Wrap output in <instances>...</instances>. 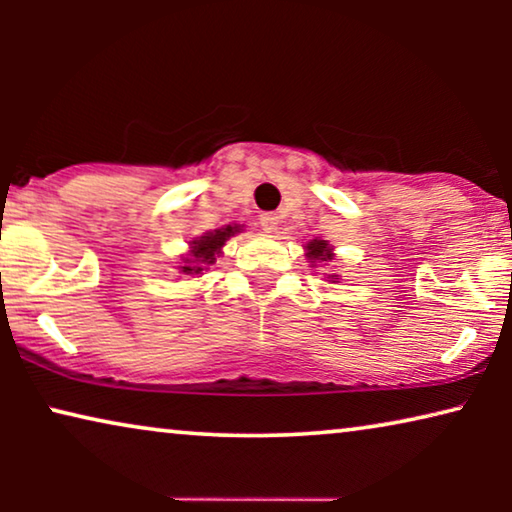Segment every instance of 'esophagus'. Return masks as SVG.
<instances>
[{"label": "esophagus", "instance_id": "34e87169", "mask_svg": "<svg viewBox=\"0 0 512 512\" xmlns=\"http://www.w3.org/2000/svg\"><path fill=\"white\" fill-rule=\"evenodd\" d=\"M258 223H261V228L265 230V233H275L277 226H279V216H275V214H263L261 219H258Z\"/></svg>", "mask_w": 512, "mask_h": 512}]
</instances>
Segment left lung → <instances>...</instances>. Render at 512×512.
Returning <instances> with one entry per match:
<instances>
[{"mask_svg":"<svg viewBox=\"0 0 512 512\" xmlns=\"http://www.w3.org/2000/svg\"><path fill=\"white\" fill-rule=\"evenodd\" d=\"M307 258H310V261H331V247H328L324 240H314L307 244Z\"/></svg>","mask_w":512,"mask_h":512,"instance_id":"1","label":"left lung"}]
</instances>
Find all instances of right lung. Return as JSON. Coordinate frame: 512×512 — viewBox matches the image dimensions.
<instances>
[{"label": "right lung", "instance_id": "add662e5", "mask_svg": "<svg viewBox=\"0 0 512 512\" xmlns=\"http://www.w3.org/2000/svg\"><path fill=\"white\" fill-rule=\"evenodd\" d=\"M240 233V228L237 226H226L221 230H214V233H207L202 235L200 240L193 242V249H191V258H186V265H184V272H198L202 270V265H212L216 261V254H221V247L223 242L228 240L230 235Z\"/></svg>", "mask_w": 512, "mask_h": 512}]
</instances>
